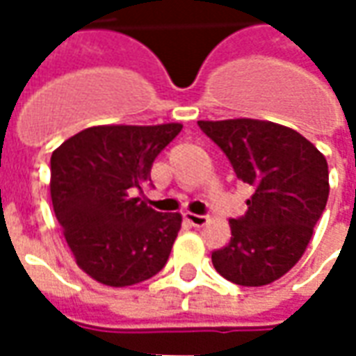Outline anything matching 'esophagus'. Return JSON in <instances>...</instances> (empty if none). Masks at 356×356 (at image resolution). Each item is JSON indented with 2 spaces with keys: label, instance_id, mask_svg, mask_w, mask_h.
<instances>
[{
  "label": "esophagus",
  "instance_id": "34e87169",
  "mask_svg": "<svg viewBox=\"0 0 356 356\" xmlns=\"http://www.w3.org/2000/svg\"><path fill=\"white\" fill-rule=\"evenodd\" d=\"M185 219L193 225V227H204V225L208 223V217L196 216V213H185Z\"/></svg>",
  "mask_w": 356,
  "mask_h": 356
}]
</instances>
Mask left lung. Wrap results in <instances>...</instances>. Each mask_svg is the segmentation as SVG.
<instances>
[{
  "label": "left lung",
  "instance_id": "8db88e82",
  "mask_svg": "<svg viewBox=\"0 0 356 356\" xmlns=\"http://www.w3.org/2000/svg\"><path fill=\"white\" fill-rule=\"evenodd\" d=\"M236 177L252 186L248 211L231 219V242L211 254L219 275L238 286H267L305 254L326 208L328 162L296 129L265 120H200Z\"/></svg>",
  "mask_w": 356,
  "mask_h": 356
}]
</instances>
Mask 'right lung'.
I'll return each instance as SVG.
<instances>
[{
  "instance_id": "right-lung-1",
  "label": "right lung",
  "mask_w": 356,
  "mask_h": 356,
  "mask_svg": "<svg viewBox=\"0 0 356 356\" xmlns=\"http://www.w3.org/2000/svg\"><path fill=\"white\" fill-rule=\"evenodd\" d=\"M181 129V124L95 125L53 150V209L78 267L97 282L133 286L168 263L181 213H160L131 194L150 181L156 156Z\"/></svg>"
}]
</instances>
